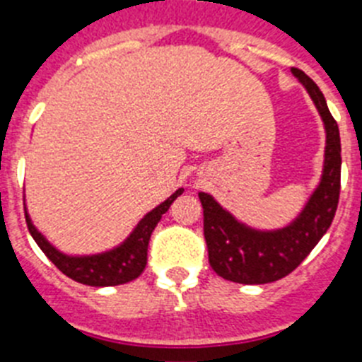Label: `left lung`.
I'll use <instances>...</instances> for the list:
<instances>
[{
  "mask_svg": "<svg viewBox=\"0 0 362 362\" xmlns=\"http://www.w3.org/2000/svg\"><path fill=\"white\" fill-rule=\"evenodd\" d=\"M317 107L326 130L325 168L319 187L303 212L281 230H254L239 223L212 196L199 192L204 241L217 276L241 284H267L296 270L330 228L341 192V137L319 86L303 70L292 69Z\"/></svg>",
  "mask_w": 362,
  "mask_h": 362,
  "instance_id": "left-lung-1",
  "label": "left lung"
}]
</instances>
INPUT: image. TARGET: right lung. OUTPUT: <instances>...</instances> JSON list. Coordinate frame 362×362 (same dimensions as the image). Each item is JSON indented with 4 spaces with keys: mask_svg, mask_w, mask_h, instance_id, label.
<instances>
[{
    "mask_svg": "<svg viewBox=\"0 0 362 362\" xmlns=\"http://www.w3.org/2000/svg\"><path fill=\"white\" fill-rule=\"evenodd\" d=\"M181 194H183V188L175 190L165 203H161L152 212L146 214L139 221V225L134 228V232L124 239L123 245H119L110 252L95 255L74 257V255L62 254L37 232L27 212H25V219H27L28 232L34 238V241L37 243V246L66 277L81 284H88V286H116V284L130 283V281L141 276L146 267L150 235H152L153 228L161 221L163 214L170 209V204Z\"/></svg>",
    "mask_w": 362,
    "mask_h": 362,
    "instance_id": "add662e5",
    "label": "right lung"
}]
</instances>
